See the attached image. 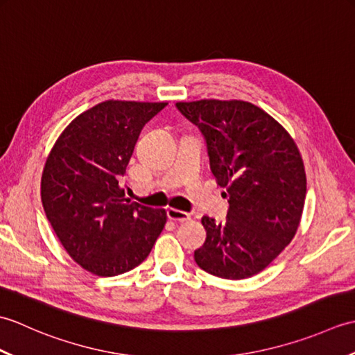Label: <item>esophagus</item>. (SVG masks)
I'll return each mask as SVG.
<instances>
[{
    "mask_svg": "<svg viewBox=\"0 0 355 355\" xmlns=\"http://www.w3.org/2000/svg\"><path fill=\"white\" fill-rule=\"evenodd\" d=\"M168 218L171 221H175V223H184V221H189L191 220V215L183 212V210H177V209H168Z\"/></svg>",
    "mask_w": 355,
    "mask_h": 355,
    "instance_id": "esophagus-1",
    "label": "esophagus"
}]
</instances>
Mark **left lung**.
<instances>
[{"label": "left lung", "instance_id": "obj_1", "mask_svg": "<svg viewBox=\"0 0 355 355\" xmlns=\"http://www.w3.org/2000/svg\"><path fill=\"white\" fill-rule=\"evenodd\" d=\"M177 108L205 135L210 169L229 197L224 223L202 216L207 236L195 262L232 281L258 275L291 243L302 218L306 175L296 141L245 101L201 99Z\"/></svg>", "mask_w": 355, "mask_h": 355}]
</instances>
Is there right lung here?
Instances as JSON below:
<instances>
[{
    "label": "right lung",
    "mask_w": 355,
    "mask_h": 355,
    "mask_svg": "<svg viewBox=\"0 0 355 355\" xmlns=\"http://www.w3.org/2000/svg\"><path fill=\"white\" fill-rule=\"evenodd\" d=\"M166 105L97 103L71 120L45 160V215L71 259L96 276H117L140 266L164 229V209L130 202L119 178L141 128Z\"/></svg>",
    "instance_id": "add662e5"
}]
</instances>
